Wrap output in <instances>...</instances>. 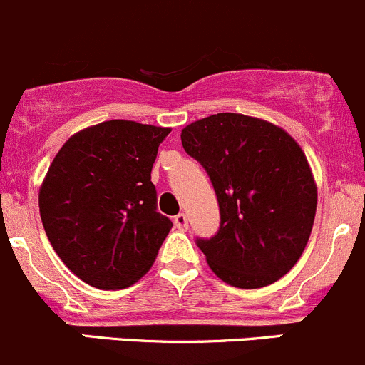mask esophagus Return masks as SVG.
I'll list each match as a JSON object with an SVG mask.
<instances>
[{
	"instance_id": "esophagus-1",
	"label": "esophagus",
	"mask_w": 365,
	"mask_h": 365,
	"mask_svg": "<svg viewBox=\"0 0 365 365\" xmlns=\"http://www.w3.org/2000/svg\"><path fill=\"white\" fill-rule=\"evenodd\" d=\"M174 223L179 230H186L187 229V216L184 212H179L178 216H174Z\"/></svg>"
}]
</instances>
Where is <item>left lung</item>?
<instances>
[{"instance_id": "1", "label": "left lung", "mask_w": 365, "mask_h": 365, "mask_svg": "<svg viewBox=\"0 0 365 365\" xmlns=\"http://www.w3.org/2000/svg\"><path fill=\"white\" fill-rule=\"evenodd\" d=\"M184 150L211 178L220 230L197 240L218 279L257 289L286 275L312 232L317 186L305 153L279 125L216 113L181 131Z\"/></svg>"}]
</instances>
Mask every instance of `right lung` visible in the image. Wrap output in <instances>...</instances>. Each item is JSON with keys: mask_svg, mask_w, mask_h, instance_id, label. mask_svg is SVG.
Returning a JSON list of instances; mask_svg holds the SVG:
<instances>
[{"mask_svg": "<svg viewBox=\"0 0 365 365\" xmlns=\"http://www.w3.org/2000/svg\"><path fill=\"white\" fill-rule=\"evenodd\" d=\"M170 128L106 120L72 135L38 191L42 225L63 264L97 289H124L154 264L172 222L150 172Z\"/></svg>", "mask_w": 365, "mask_h": 365, "instance_id": "1", "label": "right lung"}]
</instances>
